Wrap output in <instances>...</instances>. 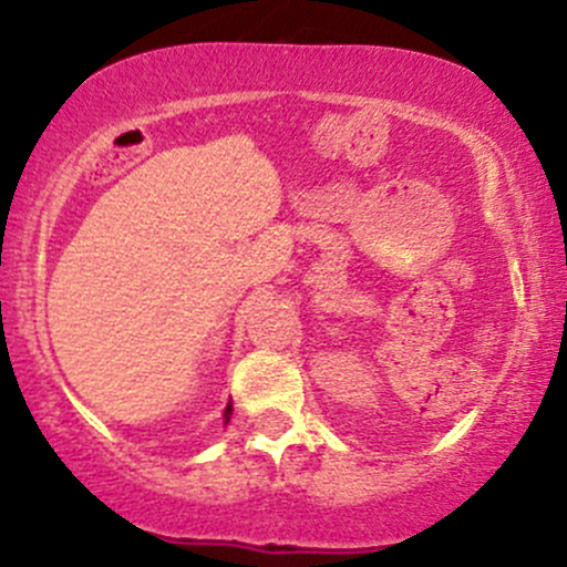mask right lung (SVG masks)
<instances>
[{
    "label": "right lung",
    "mask_w": 567,
    "mask_h": 567,
    "mask_svg": "<svg viewBox=\"0 0 567 567\" xmlns=\"http://www.w3.org/2000/svg\"><path fill=\"white\" fill-rule=\"evenodd\" d=\"M230 413H234V410H230V404H228V408H225V424L230 421Z\"/></svg>",
    "instance_id": "add662e5"
}]
</instances>
